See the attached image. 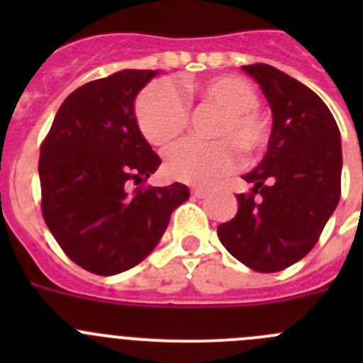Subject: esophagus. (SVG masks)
Masks as SVG:
<instances>
[{"mask_svg": "<svg viewBox=\"0 0 363 363\" xmlns=\"http://www.w3.org/2000/svg\"><path fill=\"white\" fill-rule=\"evenodd\" d=\"M192 196H196V198H203L205 194H207V189L205 187H192Z\"/></svg>", "mask_w": 363, "mask_h": 363, "instance_id": "34e87169", "label": "esophagus"}]
</instances>
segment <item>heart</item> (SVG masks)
Here are the masks:
<instances>
[{
  "mask_svg": "<svg viewBox=\"0 0 363 363\" xmlns=\"http://www.w3.org/2000/svg\"><path fill=\"white\" fill-rule=\"evenodd\" d=\"M220 111L213 123L214 142H184L167 152L165 171L171 178L189 184H209L233 171L236 150L245 160L264 152L269 127L259 114V98L247 79L225 74L203 82L187 83L185 98L167 79L150 83L136 99V120L150 145L167 147L185 133L192 101Z\"/></svg>",
  "mask_w": 363,
  "mask_h": 363,
  "instance_id": "heart-1",
  "label": "heart"
}]
</instances>
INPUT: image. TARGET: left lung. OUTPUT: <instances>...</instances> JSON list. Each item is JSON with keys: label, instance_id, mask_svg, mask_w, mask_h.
I'll use <instances>...</instances> for the list:
<instances>
[{"label": "left lung", "instance_id": "8db88e82", "mask_svg": "<svg viewBox=\"0 0 363 363\" xmlns=\"http://www.w3.org/2000/svg\"><path fill=\"white\" fill-rule=\"evenodd\" d=\"M259 83L272 111L269 149L243 176L249 192L218 227L227 251L258 272L291 267L316 245L342 192L340 130L322 98L265 63L242 67Z\"/></svg>", "mask_w": 363, "mask_h": 363}]
</instances>
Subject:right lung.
Listing matches in <instances>:
<instances>
[{"mask_svg":"<svg viewBox=\"0 0 363 363\" xmlns=\"http://www.w3.org/2000/svg\"><path fill=\"white\" fill-rule=\"evenodd\" d=\"M154 74L121 70L82 85L67 96L41 143L45 223L74 264L99 277L143 262L189 198L178 182L145 185L162 160L138 129L134 98Z\"/></svg>","mask_w":363,"mask_h":363,"instance_id":"1","label":"right lung"}]
</instances>
